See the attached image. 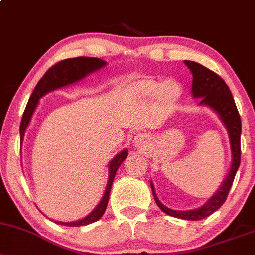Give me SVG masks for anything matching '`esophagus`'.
Returning a JSON list of instances; mask_svg holds the SVG:
<instances>
[{"label":"esophagus","mask_w":255,"mask_h":255,"mask_svg":"<svg viewBox=\"0 0 255 255\" xmlns=\"http://www.w3.org/2000/svg\"><path fill=\"white\" fill-rule=\"evenodd\" d=\"M148 141H150V137L145 133H139L133 140L134 146H136V147H146Z\"/></svg>","instance_id":"1"}]
</instances>
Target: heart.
Masks as SVG:
<instances>
[{"instance_id":"obj_1","label":"heart","mask_w":255,"mask_h":255,"mask_svg":"<svg viewBox=\"0 0 255 255\" xmlns=\"http://www.w3.org/2000/svg\"><path fill=\"white\" fill-rule=\"evenodd\" d=\"M134 91L144 98H158L165 104H170L180 97L181 87L176 81L166 80L164 83L151 80H140L134 85Z\"/></svg>"}]
</instances>
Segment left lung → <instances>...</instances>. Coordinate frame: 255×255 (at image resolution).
<instances>
[{
    "label": "left lung",
    "mask_w": 255,
    "mask_h": 255,
    "mask_svg": "<svg viewBox=\"0 0 255 255\" xmlns=\"http://www.w3.org/2000/svg\"><path fill=\"white\" fill-rule=\"evenodd\" d=\"M184 63L191 69L193 75V97L201 98L199 104L212 108L218 114L219 118L227 127L228 133H229L231 148L230 170L223 182H222L218 191L203 206L195 210H189V211H176V210L168 209L157 198L152 182L151 188L157 205L166 215L181 219H187V221H200V219L206 218L207 216L217 211L219 207L224 204L225 199L228 197V193L231 188V184L234 182L236 171H238L240 166V160H241V142H240L241 119H240V114L238 108H236L233 95H231L229 87L225 84L223 79L219 77L218 74H216L215 72L201 66L200 63L193 62V61H184Z\"/></svg>",
    "instance_id": "8db88e82"
}]
</instances>
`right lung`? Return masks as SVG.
Returning a JSON list of instances; mask_svg holds the SVG:
<instances>
[{
  "mask_svg": "<svg viewBox=\"0 0 255 255\" xmlns=\"http://www.w3.org/2000/svg\"><path fill=\"white\" fill-rule=\"evenodd\" d=\"M107 62L101 58L96 57H75V58H67V60L60 61L56 64L48 69V72L43 75V78L38 81L37 86L34 87L33 92H32L28 103L26 105L24 115H22L21 124H20V140H24L25 130L30 124L32 115H33L34 110L38 104V101L46 95L48 92L60 89V87L67 86L77 83V81L84 79L86 75L91 73L98 71L102 67H104ZM128 151L124 150L120 152L114 157V159L109 163V178H108L107 188H105L104 195L102 198L101 203H99L96 209L93 210L90 215L86 217L80 219L77 222H57L55 223L68 225V227H81V225H87L93 223V222L98 221L102 216L104 215L105 209H107L108 201H109V194L111 189V184H113L114 178H115L116 171H118L119 166L122 164V162L127 158Z\"/></svg>",
  "mask_w": 255,
  "mask_h": 255,
  "instance_id": "right-lung-1",
  "label": "right lung"
}]
</instances>
